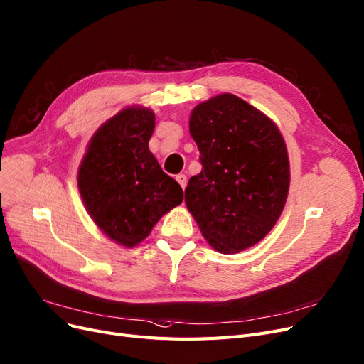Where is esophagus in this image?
<instances>
[{
    "label": "esophagus",
    "instance_id": "obj_1",
    "mask_svg": "<svg viewBox=\"0 0 364 364\" xmlns=\"http://www.w3.org/2000/svg\"><path fill=\"white\" fill-rule=\"evenodd\" d=\"M176 181H178V183L182 186V190H183V188L186 186V182H188V179H186V176H185V174H178V176H176Z\"/></svg>",
    "mask_w": 364,
    "mask_h": 364
}]
</instances>
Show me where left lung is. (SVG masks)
Returning a JSON list of instances; mask_svg holds the SVG:
<instances>
[{
    "mask_svg": "<svg viewBox=\"0 0 364 364\" xmlns=\"http://www.w3.org/2000/svg\"><path fill=\"white\" fill-rule=\"evenodd\" d=\"M190 133L203 168L188 181V210L218 252L250 248L278 221L288 196L278 127L242 98L221 94L193 110Z\"/></svg>",
    "mask_w": 364,
    "mask_h": 364,
    "instance_id": "1",
    "label": "left lung"
}]
</instances>
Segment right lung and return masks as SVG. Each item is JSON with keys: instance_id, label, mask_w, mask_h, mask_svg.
Listing matches in <instances>:
<instances>
[{"instance_id": "add662e5", "label": "right lung", "mask_w": 364, "mask_h": 364, "mask_svg": "<svg viewBox=\"0 0 364 364\" xmlns=\"http://www.w3.org/2000/svg\"><path fill=\"white\" fill-rule=\"evenodd\" d=\"M155 114L128 107L98 128L79 168V190L95 224L132 248L183 200L181 185L149 151Z\"/></svg>"}]
</instances>
